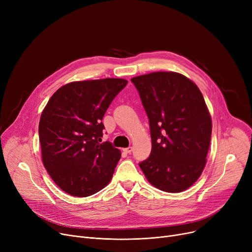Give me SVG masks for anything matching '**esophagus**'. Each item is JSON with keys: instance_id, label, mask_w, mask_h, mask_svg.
Here are the masks:
<instances>
[{"instance_id": "obj_1", "label": "esophagus", "mask_w": 252, "mask_h": 252, "mask_svg": "<svg viewBox=\"0 0 252 252\" xmlns=\"http://www.w3.org/2000/svg\"><path fill=\"white\" fill-rule=\"evenodd\" d=\"M131 150H133V148H131V147H127V148H125L123 151H124L125 153L128 154V153H130V152H131Z\"/></svg>"}]
</instances>
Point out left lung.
<instances>
[{"mask_svg":"<svg viewBox=\"0 0 252 252\" xmlns=\"http://www.w3.org/2000/svg\"><path fill=\"white\" fill-rule=\"evenodd\" d=\"M149 118L151 154L139 165L155 188L179 193L199 179L206 164L213 123L202 93L179 72L157 71L130 79Z\"/></svg>","mask_w":252,"mask_h":252,"instance_id":"8db88e82","label":"left lung"}]
</instances>
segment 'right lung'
<instances>
[{"label":"right lung","instance_id":"right-lung-1","mask_svg":"<svg viewBox=\"0 0 252 252\" xmlns=\"http://www.w3.org/2000/svg\"><path fill=\"white\" fill-rule=\"evenodd\" d=\"M125 78L68 83L59 88L38 125L42 161L57 186L71 196L88 197L112 179L122 152L102 141V118Z\"/></svg>","mask_w":252,"mask_h":252}]
</instances>
